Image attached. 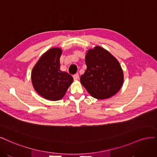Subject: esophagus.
<instances>
[{
  "label": "esophagus",
  "mask_w": 157,
  "mask_h": 157,
  "mask_svg": "<svg viewBox=\"0 0 157 157\" xmlns=\"http://www.w3.org/2000/svg\"><path fill=\"white\" fill-rule=\"evenodd\" d=\"M73 78H74V80H78V79H79V74H74V75H73Z\"/></svg>",
  "instance_id": "34e87169"
}]
</instances>
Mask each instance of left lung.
<instances>
[{
    "label": "left lung",
    "mask_w": 157,
    "mask_h": 157,
    "mask_svg": "<svg viewBox=\"0 0 157 157\" xmlns=\"http://www.w3.org/2000/svg\"><path fill=\"white\" fill-rule=\"evenodd\" d=\"M87 70L80 78L82 85L94 98H109L118 93L124 82L118 60L104 48L97 45L85 55Z\"/></svg>",
    "instance_id": "1"
}]
</instances>
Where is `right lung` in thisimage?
Segmentation results:
<instances>
[{"mask_svg":"<svg viewBox=\"0 0 157 157\" xmlns=\"http://www.w3.org/2000/svg\"><path fill=\"white\" fill-rule=\"evenodd\" d=\"M62 49L54 47L45 52L32 70V84L44 98L57 101L62 99L73 82L72 75L60 70Z\"/></svg>","mask_w":157,"mask_h":157,"instance_id":"add662e5","label":"right lung"}]
</instances>
